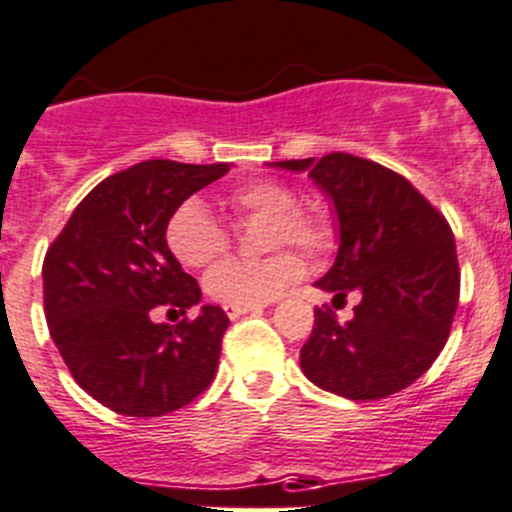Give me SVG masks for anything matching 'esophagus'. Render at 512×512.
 I'll return each mask as SVG.
<instances>
[{"mask_svg": "<svg viewBox=\"0 0 512 512\" xmlns=\"http://www.w3.org/2000/svg\"><path fill=\"white\" fill-rule=\"evenodd\" d=\"M259 307H233V304H225V314L231 317V320H238L241 314H248V312H256Z\"/></svg>", "mask_w": 512, "mask_h": 512, "instance_id": "34e87169", "label": "esophagus"}]
</instances>
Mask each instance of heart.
Returning a JSON list of instances; mask_svg holds the SVG:
<instances>
[{
	"label": "heart",
	"mask_w": 512,
	"mask_h": 512,
	"mask_svg": "<svg viewBox=\"0 0 512 512\" xmlns=\"http://www.w3.org/2000/svg\"><path fill=\"white\" fill-rule=\"evenodd\" d=\"M297 192L284 182L251 180L233 187L225 205L243 220H266L264 246H294L307 256H322L335 243V225L325 208L297 205ZM164 241L180 264L203 269L228 251L231 236L200 200H185L164 225ZM304 274L294 251H276L266 259H228L205 279V289L220 304L256 307L281 297Z\"/></svg>",
	"instance_id": "obj_1"
}]
</instances>
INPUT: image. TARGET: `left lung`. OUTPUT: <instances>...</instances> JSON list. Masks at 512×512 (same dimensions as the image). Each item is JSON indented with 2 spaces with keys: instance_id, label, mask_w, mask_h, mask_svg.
Instances as JSON below:
<instances>
[{
  "instance_id": "obj_1",
  "label": "left lung",
  "mask_w": 512,
  "mask_h": 512,
  "mask_svg": "<svg viewBox=\"0 0 512 512\" xmlns=\"http://www.w3.org/2000/svg\"><path fill=\"white\" fill-rule=\"evenodd\" d=\"M335 205L340 248L317 281L335 299L360 292L355 317L340 325L314 309L299 363L314 386L375 401L424 375L442 353L459 302V264L447 218L406 177L345 152L287 159Z\"/></svg>"
}]
</instances>
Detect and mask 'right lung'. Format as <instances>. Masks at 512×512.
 <instances>
[{"label":"right lung","instance_id":"right-lung-1","mask_svg":"<svg viewBox=\"0 0 512 512\" xmlns=\"http://www.w3.org/2000/svg\"><path fill=\"white\" fill-rule=\"evenodd\" d=\"M231 170L228 162L147 159L98 182L45 253L42 297L50 337L75 383L124 416H164L213 383L231 325L203 297L164 241L172 210Z\"/></svg>","mask_w":512,"mask_h":512}]
</instances>
